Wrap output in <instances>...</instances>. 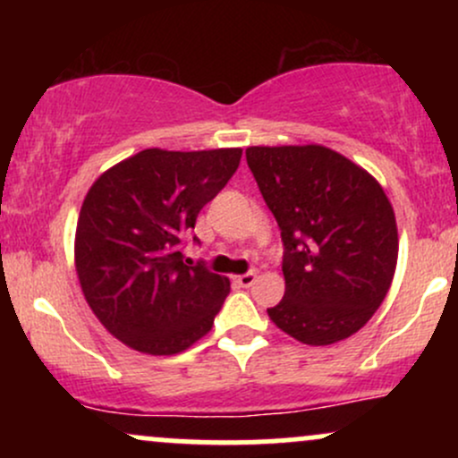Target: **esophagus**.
I'll list each match as a JSON object with an SVG mask.
<instances>
[{
  "instance_id": "34e87169",
  "label": "esophagus",
  "mask_w": 458,
  "mask_h": 458,
  "mask_svg": "<svg viewBox=\"0 0 458 458\" xmlns=\"http://www.w3.org/2000/svg\"><path fill=\"white\" fill-rule=\"evenodd\" d=\"M234 282L239 284V286H243V288L251 286V284L256 282V273H254V271H250V273H243V276H236V277H234Z\"/></svg>"
}]
</instances>
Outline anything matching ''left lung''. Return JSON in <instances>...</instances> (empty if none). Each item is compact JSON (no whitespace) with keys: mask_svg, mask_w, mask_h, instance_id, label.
Instances as JSON below:
<instances>
[{"mask_svg":"<svg viewBox=\"0 0 458 458\" xmlns=\"http://www.w3.org/2000/svg\"><path fill=\"white\" fill-rule=\"evenodd\" d=\"M247 165L282 230L286 293L269 318L310 346L360 331L390 291L394 208L375 176L320 144L250 146Z\"/></svg>","mask_w":458,"mask_h":458,"instance_id":"8db88e82","label":"left lung"}]
</instances>
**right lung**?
<instances>
[{
  "instance_id": "add662e5",
  "label": "right lung",
  "mask_w": 458,
  "mask_h": 458,
  "mask_svg": "<svg viewBox=\"0 0 458 458\" xmlns=\"http://www.w3.org/2000/svg\"><path fill=\"white\" fill-rule=\"evenodd\" d=\"M241 148H146L94 181L75 233L83 297L109 334L148 355L207 335L230 280L182 260L181 239L241 163Z\"/></svg>"
}]
</instances>
